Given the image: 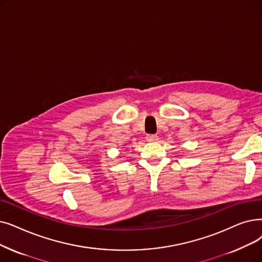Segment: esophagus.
<instances>
[{
	"label": "esophagus",
	"instance_id": "obj_1",
	"mask_svg": "<svg viewBox=\"0 0 262 262\" xmlns=\"http://www.w3.org/2000/svg\"><path fill=\"white\" fill-rule=\"evenodd\" d=\"M146 140L147 141H150V142H152V141H156L157 139H158V137L156 135H154V134H149V135H146Z\"/></svg>",
	"mask_w": 262,
	"mask_h": 262
}]
</instances>
